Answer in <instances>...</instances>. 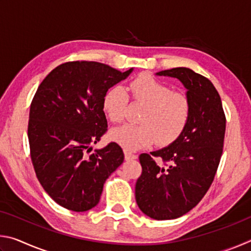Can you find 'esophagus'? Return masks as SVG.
Wrapping results in <instances>:
<instances>
[{"mask_svg": "<svg viewBox=\"0 0 251 251\" xmlns=\"http://www.w3.org/2000/svg\"><path fill=\"white\" fill-rule=\"evenodd\" d=\"M137 158V155L133 154V152H129V151H125V159L126 160H133Z\"/></svg>", "mask_w": 251, "mask_h": 251, "instance_id": "esophagus-1", "label": "esophagus"}]
</instances>
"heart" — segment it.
<instances>
[{
    "label": "heart",
    "instance_id": "heart-1",
    "mask_svg": "<svg viewBox=\"0 0 251 251\" xmlns=\"http://www.w3.org/2000/svg\"><path fill=\"white\" fill-rule=\"evenodd\" d=\"M127 90L136 103L145 106L139 117L141 125L126 124L113 129L110 136L125 150L134 151L157 142L169 145L184 133L192 117V101L184 93L174 92L171 86L150 74H142L129 83ZM128 94L121 86L109 88L103 100L108 120L120 123L125 117Z\"/></svg>",
    "mask_w": 251,
    "mask_h": 251
}]
</instances>
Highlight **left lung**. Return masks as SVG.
<instances>
[{"mask_svg": "<svg viewBox=\"0 0 251 251\" xmlns=\"http://www.w3.org/2000/svg\"><path fill=\"white\" fill-rule=\"evenodd\" d=\"M180 80L192 101V117L179 137L163 150L139 155L142 175L136 202L156 220L181 217L197 205L211 186L223 155L226 116L209 79L186 67L161 71Z\"/></svg>", "mask_w": 251, "mask_h": 251, "instance_id": "left-lung-1", "label": "left lung"}]
</instances>
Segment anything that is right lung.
<instances>
[{"label": "right lung", "mask_w": 251, "mask_h": 251, "mask_svg": "<svg viewBox=\"0 0 251 251\" xmlns=\"http://www.w3.org/2000/svg\"><path fill=\"white\" fill-rule=\"evenodd\" d=\"M131 71L122 73L99 62H66L37 88L29 108V154L37 179L59 206L77 212L92 209L105 180L124 161L122 147L114 142L90 152L107 131L106 92Z\"/></svg>", "instance_id": "1"}]
</instances>
